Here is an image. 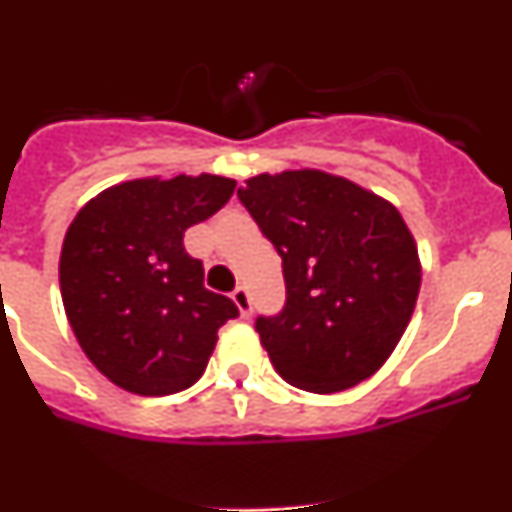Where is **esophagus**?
Segmentation results:
<instances>
[{
    "instance_id": "esophagus-1",
    "label": "esophagus",
    "mask_w": 512,
    "mask_h": 512,
    "mask_svg": "<svg viewBox=\"0 0 512 512\" xmlns=\"http://www.w3.org/2000/svg\"><path fill=\"white\" fill-rule=\"evenodd\" d=\"M233 302L238 305V310H241L243 318H248L251 315V295H248V289L246 287H235L233 292Z\"/></svg>"
}]
</instances>
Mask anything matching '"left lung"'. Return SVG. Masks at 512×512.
<instances>
[{"label":"left lung","instance_id":"obj_1","mask_svg":"<svg viewBox=\"0 0 512 512\" xmlns=\"http://www.w3.org/2000/svg\"><path fill=\"white\" fill-rule=\"evenodd\" d=\"M238 197L282 256L287 305L256 320L279 377L333 395L379 372L420 292L418 246L400 210L320 169L251 176Z\"/></svg>","mask_w":512,"mask_h":512}]
</instances>
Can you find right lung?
Wrapping results in <instances>:
<instances>
[{"mask_svg": "<svg viewBox=\"0 0 512 512\" xmlns=\"http://www.w3.org/2000/svg\"><path fill=\"white\" fill-rule=\"evenodd\" d=\"M235 189L217 174L146 176L104 189L76 212L58 261L63 310L81 351L112 384L143 397L192 387L217 330L238 315L205 289L184 230L215 215Z\"/></svg>", "mask_w": 512, "mask_h": 512, "instance_id": "obj_1", "label": "right lung"}]
</instances>
